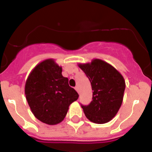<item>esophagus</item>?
<instances>
[{
  "mask_svg": "<svg viewBox=\"0 0 152 152\" xmlns=\"http://www.w3.org/2000/svg\"><path fill=\"white\" fill-rule=\"evenodd\" d=\"M75 89H76V90L77 91L78 93H79V94H80V89H79V87H78V86H76V87H75Z\"/></svg>",
  "mask_w": 152,
  "mask_h": 152,
  "instance_id": "1",
  "label": "esophagus"
}]
</instances>
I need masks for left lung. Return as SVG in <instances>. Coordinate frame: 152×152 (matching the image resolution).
Masks as SVG:
<instances>
[{"label":"left lung","instance_id":"1","mask_svg":"<svg viewBox=\"0 0 152 152\" xmlns=\"http://www.w3.org/2000/svg\"><path fill=\"white\" fill-rule=\"evenodd\" d=\"M92 86V101L82 105L86 118L93 123L105 124L116 115L123 101L125 82L114 66L100 59L79 63Z\"/></svg>","mask_w":152,"mask_h":152}]
</instances>
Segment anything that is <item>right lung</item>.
Listing matches in <instances>:
<instances>
[{
	"label": "right lung",
	"instance_id": "add662e5",
	"mask_svg": "<svg viewBox=\"0 0 152 152\" xmlns=\"http://www.w3.org/2000/svg\"><path fill=\"white\" fill-rule=\"evenodd\" d=\"M62 75V67L53 59L38 63L25 83V96L34 116L47 125H56L64 119L71 103L79 95Z\"/></svg>",
	"mask_w": 152,
	"mask_h": 152
}]
</instances>
